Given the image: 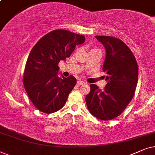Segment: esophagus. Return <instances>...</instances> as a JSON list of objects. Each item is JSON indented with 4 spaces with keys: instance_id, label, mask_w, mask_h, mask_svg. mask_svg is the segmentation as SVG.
Returning a JSON list of instances; mask_svg holds the SVG:
<instances>
[{
    "instance_id": "esophagus-1",
    "label": "esophagus",
    "mask_w": 155,
    "mask_h": 155,
    "mask_svg": "<svg viewBox=\"0 0 155 155\" xmlns=\"http://www.w3.org/2000/svg\"><path fill=\"white\" fill-rule=\"evenodd\" d=\"M77 84L78 85H83V84H86V83L81 80H79V81H77Z\"/></svg>"
}]
</instances>
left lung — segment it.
Masks as SVG:
<instances>
[{"label": "left lung", "instance_id": "1", "mask_svg": "<svg viewBox=\"0 0 155 155\" xmlns=\"http://www.w3.org/2000/svg\"><path fill=\"white\" fill-rule=\"evenodd\" d=\"M95 37L106 51L103 70L108 83L103 91L91 84L86 103L94 116L110 120L120 115L133 99L138 81V67L133 52L122 40L110 36Z\"/></svg>", "mask_w": 155, "mask_h": 155}]
</instances>
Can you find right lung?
<instances>
[{"mask_svg":"<svg viewBox=\"0 0 155 155\" xmlns=\"http://www.w3.org/2000/svg\"><path fill=\"white\" fill-rule=\"evenodd\" d=\"M85 37L66 30H55L43 36L33 47L23 76L25 89L30 101L45 113L58 111L64 106L76 84L74 76L59 77L58 64L73 52Z\"/></svg>","mask_w":155,"mask_h":155,"instance_id":"add662e5","label":"right lung"}]
</instances>
